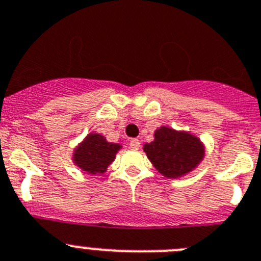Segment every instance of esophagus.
I'll list each match as a JSON object with an SVG mask.
<instances>
[{
  "instance_id": "esophagus-1",
  "label": "esophagus",
  "mask_w": 261,
  "mask_h": 261,
  "mask_svg": "<svg viewBox=\"0 0 261 261\" xmlns=\"http://www.w3.org/2000/svg\"><path fill=\"white\" fill-rule=\"evenodd\" d=\"M130 148L131 149H134V151H138V149H139V147H140V142L138 139H131L130 140Z\"/></svg>"
}]
</instances>
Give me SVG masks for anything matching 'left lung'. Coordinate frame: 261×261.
<instances>
[{"label":"left lung","instance_id":"obj_1","mask_svg":"<svg viewBox=\"0 0 261 261\" xmlns=\"http://www.w3.org/2000/svg\"><path fill=\"white\" fill-rule=\"evenodd\" d=\"M143 151L160 174L173 179L194 171L205 157V145L199 136L165 125L154 130L153 140L145 143Z\"/></svg>","mask_w":261,"mask_h":261}]
</instances>
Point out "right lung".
I'll return each instance as SVG.
<instances>
[{
	"mask_svg": "<svg viewBox=\"0 0 261 261\" xmlns=\"http://www.w3.org/2000/svg\"><path fill=\"white\" fill-rule=\"evenodd\" d=\"M122 149L121 143L108 142L101 134L90 133L71 152L74 165L82 171L91 175L104 174L113 161L117 153Z\"/></svg>",
	"mask_w": 261,
	"mask_h": 261,
	"instance_id": "right-lung-1",
	"label": "right lung"
}]
</instances>
